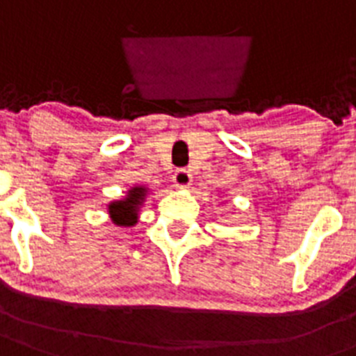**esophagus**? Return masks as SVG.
I'll list each match as a JSON object with an SVG mask.
<instances>
[{"instance_id":"obj_1","label":"esophagus","mask_w":356,"mask_h":356,"mask_svg":"<svg viewBox=\"0 0 356 356\" xmlns=\"http://www.w3.org/2000/svg\"><path fill=\"white\" fill-rule=\"evenodd\" d=\"M173 184L177 188H188L192 184V173L188 172L186 168H179L177 172L173 173Z\"/></svg>"}]
</instances>
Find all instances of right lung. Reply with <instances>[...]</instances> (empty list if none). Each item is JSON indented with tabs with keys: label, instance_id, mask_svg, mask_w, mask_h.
<instances>
[{
	"label": "right lung",
	"instance_id": "obj_1",
	"mask_svg": "<svg viewBox=\"0 0 356 356\" xmlns=\"http://www.w3.org/2000/svg\"><path fill=\"white\" fill-rule=\"evenodd\" d=\"M144 192H146V188H133L124 201H115V203L109 204V213H111L113 221L117 225H122V227L137 223V210L138 204L143 203Z\"/></svg>",
	"mask_w": 356,
	"mask_h": 356
}]
</instances>
